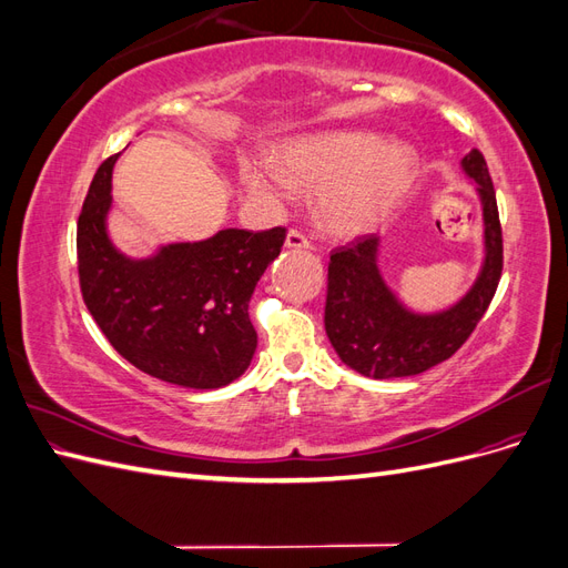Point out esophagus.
I'll return each mask as SVG.
<instances>
[{
  "instance_id": "obj_1",
  "label": "esophagus",
  "mask_w": 568,
  "mask_h": 568,
  "mask_svg": "<svg viewBox=\"0 0 568 568\" xmlns=\"http://www.w3.org/2000/svg\"><path fill=\"white\" fill-rule=\"evenodd\" d=\"M286 246L296 248V251H305V248H311V242H307V236L301 230H288L286 232Z\"/></svg>"
}]
</instances>
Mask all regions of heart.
Wrapping results in <instances>:
<instances>
[{"mask_svg":"<svg viewBox=\"0 0 568 568\" xmlns=\"http://www.w3.org/2000/svg\"><path fill=\"white\" fill-rule=\"evenodd\" d=\"M274 178L246 170L257 194L272 196L286 184L298 192H322L317 215L341 236L372 230L400 201L415 175V159L403 144H384L365 132H336L298 140L280 151Z\"/></svg>","mask_w":568,"mask_h":568,"instance_id":"1","label":"heart"}]
</instances>
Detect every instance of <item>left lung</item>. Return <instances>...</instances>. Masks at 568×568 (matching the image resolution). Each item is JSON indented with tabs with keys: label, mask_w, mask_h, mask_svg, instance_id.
<instances>
[{
	"label": "left lung",
	"mask_w": 568,
	"mask_h": 568,
	"mask_svg": "<svg viewBox=\"0 0 568 568\" xmlns=\"http://www.w3.org/2000/svg\"><path fill=\"white\" fill-rule=\"evenodd\" d=\"M462 168L484 203L486 263L474 288L438 315H412L395 301L376 267L379 239L367 234L332 253L324 329L351 369L372 379L422 374L455 355L486 315L503 274V227L484 153L474 149Z\"/></svg>",
	"instance_id": "1"
}]
</instances>
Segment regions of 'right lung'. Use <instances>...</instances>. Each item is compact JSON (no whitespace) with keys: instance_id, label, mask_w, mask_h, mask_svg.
Segmentation results:
<instances>
[{"instance_id":"1","label":"right lung","mask_w":568,"mask_h":568,"mask_svg":"<svg viewBox=\"0 0 568 568\" xmlns=\"http://www.w3.org/2000/svg\"><path fill=\"white\" fill-rule=\"evenodd\" d=\"M99 165L78 217L82 301L130 365L186 388H220L251 365L253 288L280 255L286 230H222L199 244L130 261L106 234L111 170Z\"/></svg>"}]
</instances>
